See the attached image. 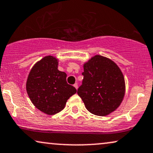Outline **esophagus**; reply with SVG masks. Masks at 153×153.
Returning <instances> with one entry per match:
<instances>
[{
	"label": "esophagus",
	"mask_w": 153,
	"mask_h": 153,
	"mask_svg": "<svg viewBox=\"0 0 153 153\" xmlns=\"http://www.w3.org/2000/svg\"><path fill=\"white\" fill-rule=\"evenodd\" d=\"M73 86H74L75 87V89H78V83H75V84L74 85H73Z\"/></svg>",
	"instance_id": "esophagus-1"
}]
</instances>
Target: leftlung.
Returning a JSON list of instances; mask_svg holds the SVG:
<instances>
[{
	"label": "left lung",
	"instance_id": "left-lung-1",
	"mask_svg": "<svg viewBox=\"0 0 153 153\" xmlns=\"http://www.w3.org/2000/svg\"><path fill=\"white\" fill-rule=\"evenodd\" d=\"M82 85L78 94L86 109L97 116L115 111L125 94V80L118 65L107 58L96 55L84 64Z\"/></svg>",
	"mask_w": 153,
	"mask_h": 153
}]
</instances>
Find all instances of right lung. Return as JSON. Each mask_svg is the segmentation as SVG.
<instances>
[{
  "instance_id": "add662e5",
  "label": "right lung",
  "mask_w": 153,
  "mask_h": 153,
  "mask_svg": "<svg viewBox=\"0 0 153 153\" xmlns=\"http://www.w3.org/2000/svg\"><path fill=\"white\" fill-rule=\"evenodd\" d=\"M58 59L47 56L31 69L26 89L31 101L39 110L53 115L63 109L67 100L77 90L68 84L66 73L58 70Z\"/></svg>"
}]
</instances>
